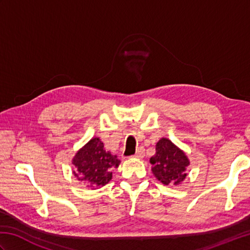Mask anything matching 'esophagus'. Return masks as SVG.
<instances>
[{
	"instance_id": "34e87169",
	"label": "esophagus",
	"mask_w": 250,
	"mask_h": 250,
	"mask_svg": "<svg viewBox=\"0 0 250 250\" xmlns=\"http://www.w3.org/2000/svg\"><path fill=\"white\" fill-rule=\"evenodd\" d=\"M144 155H145V150H144V148H143V147H140L139 149H137L136 153H135V155H134L133 157H134V158H143V157H144Z\"/></svg>"
}]
</instances>
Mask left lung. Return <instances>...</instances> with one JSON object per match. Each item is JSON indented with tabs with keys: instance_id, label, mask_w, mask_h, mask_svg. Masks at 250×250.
Returning a JSON list of instances; mask_svg holds the SVG:
<instances>
[{
	"instance_id": "left-lung-1",
	"label": "left lung",
	"mask_w": 250,
	"mask_h": 250,
	"mask_svg": "<svg viewBox=\"0 0 250 250\" xmlns=\"http://www.w3.org/2000/svg\"><path fill=\"white\" fill-rule=\"evenodd\" d=\"M150 163L153 175L164 185H178L187 176V156L167 139L157 143L156 155L150 158Z\"/></svg>"
}]
</instances>
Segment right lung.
I'll return each mask as SVG.
<instances>
[{
	"mask_svg": "<svg viewBox=\"0 0 250 250\" xmlns=\"http://www.w3.org/2000/svg\"><path fill=\"white\" fill-rule=\"evenodd\" d=\"M119 163L117 156L106 151L103 143L94 137L74 157L73 164L76 167L74 175L88 187H102L111 179V171L118 167Z\"/></svg>",
	"mask_w": 250,
	"mask_h": 250,
	"instance_id": "1",
	"label": "right lung"
}]
</instances>
